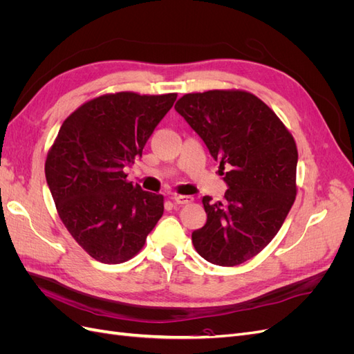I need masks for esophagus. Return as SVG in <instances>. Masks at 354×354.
<instances>
[{"instance_id": "esophagus-1", "label": "esophagus", "mask_w": 354, "mask_h": 354, "mask_svg": "<svg viewBox=\"0 0 354 354\" xmlns=\"http://www.w3.org/2000/svg\"><path fill=\"white\" fill-rule=\"evenodd\" d=\"M173 199L176 203H178V205H185V203H190L192 201H194V198L183 196V195H176V196H173Z\"/></svg>"}]
</instances>
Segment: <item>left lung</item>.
Segmentation results:
<instances>
[{
	"label": "left lung",
	"instance_id": "obj_1",
	"mask_svg": "<svg viewBox=\"0 0 354 354\" xmlns=\"http://www.w3.org/2000/svg\"><path fill=\"white\" fill-rule=\"evenodd\" d=\"M176 111L227 168L224 201L203 196L205 226L192 242L207 261L232 267L276 236L295 201L298 152L276 113L254 94L212 90L185 94Z\"/></svg>",
	"mask_w": 354,
	"mask_h": 354
}]
</instances>
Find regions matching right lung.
I'll return each instance as SVG.
<instances>
[{
	"mask_svg": "<svg viewBox=\"0 0 354 354\" xmlns=\"http://www.w3.org/2000/svg\"><path fill=\"white\" fill-rule=\"evenodd\" d=\"M176 99L174 93L106 94L62 124L46 160L47 185L63 224L94 260H130L162 217V195L128 183L124 168L142 158Z\"/></svg>",
	"mask_w": 354,
	"mask_h": 354,
	"instance_id": "obj_1",
	"label": "right lung"
}]
</instances>
